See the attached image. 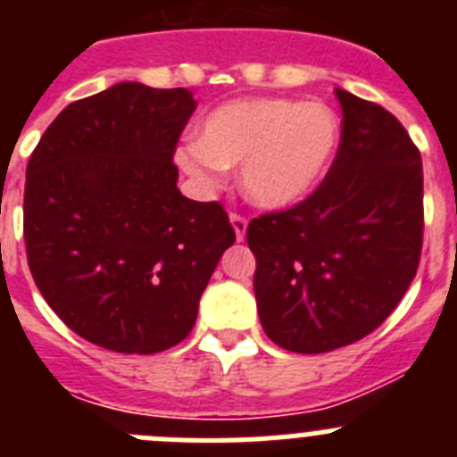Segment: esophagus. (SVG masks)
<instances>
[{"label": "esophagus", "mask_w": 457, "mask_h": 457, "mask_svg": "<svg viewBox=\"0 0 457 457\" xmlns=\"http://www.w3.org/2000/svg\"><path fill=\"white\" fill-rule=\"evenodd\" d=\"M231 224H233V231H236L237 242L245 240V236H247V217L237 215V212H231Z\"/></svg>", "instance_id": "1"}]
</instances>
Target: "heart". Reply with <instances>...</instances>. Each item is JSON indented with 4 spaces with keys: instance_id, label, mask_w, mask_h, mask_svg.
Returning a JSON list of instances; mask_svg holds the SVG:
<instances>
[{
    "instance_id": "1",
    "label": "heart",
    "mask_w": 457,
    "mask_h": 457,
    "mask_svg": "<svg viewBox=\"0 0 457 457\" xmlns=\"http://www.w3.org/2000/svg\"><path fill=\"white\" fill-rule=\"evenodd\" d=\"M338 139L341 123L325 103L233 100L205 116L196 144L180 146L176 160L201 183H215L221 169L240 167L242 194L258 208L281 210L313 192Z\"/></svg>"
}]
</instances>
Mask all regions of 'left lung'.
<instances>
[{
	"label": "left lung",
	"mask_w": 457,
	"mask_h": 457,
	"mask_svg": "<svg viewBox=\"0 0 457 457\" xmlns=\"http://www.w3.org/2000/svg\"><path fill=\"white\" fill-rule=\"evenodd\" d=\"M341 144L320 187L252 220L253 293L278 348L320 354L369 337L417 274L423 242L419 148L385 107L337 88Z\"/></svg>",
	"instance_id": "obj_1"
}]
</instances>
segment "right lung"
Returning <instances> with one entry per match:
<instances>
[{
  "label": "right lung",
  "instance_id": "obj_1",
  "mask_svg": "<svg viewBox=\"0 0 457 457\" xmlns=\"http://www.w3.org/2000/svg\"><path fill=\"white\" fill-rule=\"evenodd\" d=\"M194 109L187 88L119 82L68 104L27 164L31 277L56 316L104 350L155 354L183 341L236 242L217 201L176 185Z\"/></svg>",
  "mask_w": 457,
  "mask_h": 457
}]
</instances>
